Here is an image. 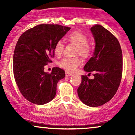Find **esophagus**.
<instances>
[{"label":"esophagus","mask_w":135,"mask_h":135,"mask_svg":"<svg viewBox=\"0 0 135 135\" xmlns=\"http://www.w3.org/2000/svg\"><path fill=\"white\" fill-rule=\"evenodd\" d=\"M72 75V73L68 72V71H66V72H65V75L66 77L70 76V75Z\"/></svg>","instance_id":"esophagus-1"}]
</instances>
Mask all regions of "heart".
I'll return each instance as SVG.
<instances>
[{
  "label": "heart",
  "mask_w": 135,
  "mask_h": 135,
  "mask_svg": "<svg viewBox=\"0 0 135 135\" xmlns=\"http://www.w3.org/2000/svg\"><path fill=\"white\" fill-rule=\"evenodd\" d=\"M68 41L77 46V53L84 57L88 56L91 51V48L88 44V38L80 32H74L68 35ZM64 44L61 40L56 42L54 51L56 55L60 56L62 53ZM82 63L81 59L79 57H64L59 62V65L69 71H74Z\"/></svg>",
  "instance_id": "1"
}]
</instances>
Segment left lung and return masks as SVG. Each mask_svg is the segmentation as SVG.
<instances>
[{"instance_id": "obj_1", "label": "left lung", "mask_w": 135, "mask_h": 135, "mask_svg": "<svg viewBox=\"0 0 135 135\" xmlns=\"http://www.w3.org/2000/svg\"><path fill=\"white\" fill-rule=\"evenodd\" d=\"M95 42L93 55L84 66L86 72H94L93 79L82 75L77 89L83 103L91 107L101 106L112 98L120 85L122 53L118 40L100 25L90 28Z\"/></svg>"}]
</instances>
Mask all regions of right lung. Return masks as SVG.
Segmentation results:
<instances>
[{"mask_svg":"<svg viewBox=\"0 0 135 135\" xmlns=\"http://www.w3.org/2000/svg\"><path fill=\"white\" fill-rule=\"evenodd\" d=\"M70 29L60 25L41 24L20 37L14 52V76L20 92L31 103L44 105L55 98L57 83L65 73L55 67L48 74L44 66L52 62L56 42Z\"/></svg>","mask_w":135,"mask_h":135,"instance_id":"right-lung-1","label":"right lung"}]
</instances>
